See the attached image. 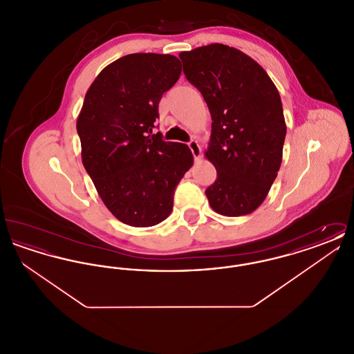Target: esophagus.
I'll return each mask as SVG.
<instances>
[{"label":"esophagus","mask_w":354,"mask_h":354,"mask_svg":"<svg viewBox=\"0 0 354 354\" xmlns=\"http://www.w3.org/2000/svg\"><path fill=\"white\" fill-rule=\"evenodd\" d=\"M188 147H189V150L192 151V155H194L195 160H199V158H201V155H202L201 145H199L196 140H191V142L188 143Z\"/></svg>","instance_id":"esophagus-1"}]
</instances>
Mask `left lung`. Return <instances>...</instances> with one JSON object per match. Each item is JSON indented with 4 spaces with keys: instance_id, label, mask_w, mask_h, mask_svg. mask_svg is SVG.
Listing matches in <instances>:
<instances>
[{
    "instance_id": "left-lung-1",
    "label": "left lung",
    "mask_w": 354,
    "mask_h": 354,
    "mask_svg": "<svg viewBox=\"0 0 354 354\" xmlns=\"http://www.w3.org/2000/svg\"><path fill=\"white\" fill-rule=\"evenodd\" d=\"M179 58L212 118L205 158L218 178L205 189L209 205L224 216L248 215L264 202L281 166L286 124L280 94L267 71L235 48L211 44Z\"/></svg>"
}]
</instances>
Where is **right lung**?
I'll use <instances>...</instances> for the list:
<instances>
[{
	"instance_id": "right-lung-1",
	"label": "right lung",
	"mask_w": 354,
	"mask_h": 354,
	"mask_svg": "<svg viewBox=\"0 0 354 354\" xmlns=\"http://www.w3.org/2000/svg\"><path fill=\"white\" fill-rule=\"evenodd\" d=\"M180 73L171 54H129L103 68L84 95L77 119L82 163L102 202L127 225L167 219L194 163L188 146L152 134L162 95Z\"/></svg>"
}]
</instances>
